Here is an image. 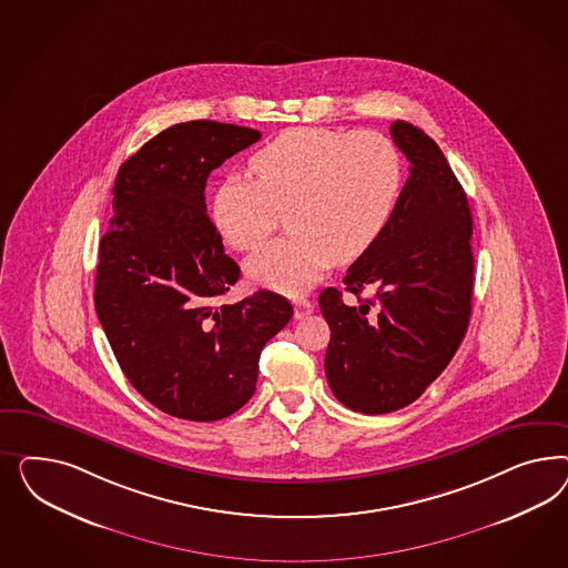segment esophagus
<instances>
[{
    "mask_svg": "<svg viewBox=\"0 0 568 568\" xmlns=\"http://www.w3.org/2000/svg\"><path fill=\"white\" fill-rule=\"evenodd\" d=\"M293 306H295V318H304V316L312 314V310H314V304L306 297H295Z\"/></svg>",
    "mask_w": 568,
    "mask_h": 568,
    "instance_id": "esophagus-1",
    "label": "esophagus"
}]
</instances>
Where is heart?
Returning a JSON list of instances; mask_svg holds the SVG:
<instances>
[{
  "instance_id": "obj_1",
  "label": "heart",
  "mask_w": 568,
  "mask_h": 568,
  "mask_svg": "<svg viewBox=\"0 0 568 568\" xmlns=\"http://www.w3.org/2000/svg\"><path fill=\"white\" fill-rule=\"evenodd\" d=\"M254 179L231 174L216 187L210 219L224 243L250 252L285 210L292 231L247 260V275L278 292L312 287L333 260L352 262L375 245L399 200L404 166L377 131L290 129L252 155Z\"/></svg>"
}]
</instances>
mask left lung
<instances>
[{"label": "left lung", "mask_w": 568, "mask_h": 568, "mask_svg": "<svg viewBox=\"0 0 568 568\" xmlns=\"http://www.w3.org/2000/svg\"><path fill=\"white\" fill-rule=\"evenodd\" d=\"M392 138L410 176L383 235L344 276L347 292L373 287L375 302L347 306L335 287L318 297L328 387L362 414L399 410L444 373L465 339L475 283L470 207L446 155L410 122H394Z\"/></svg>", "instance_id": "obj_1"}]
</instances>
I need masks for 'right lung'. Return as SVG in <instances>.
<instances>
[{"instance_id": "obj_1", "label": "right lung", "mask_w": 568, "mask_h": 568, "mask_svg": "<svg viewBox=\"0 0 568 568\" xmlns=\"http://www.w3.org/2000/svg\"><path fill=\"white\" fill-rule=\"evenodd\" d=\"M260 131L172 124L121 166L100 241L95 310L124 377L155 408L210 423L254 396L260 352L290 323L275 292L223 302L241 271L206 212V181Z\"/></svg>"}]
</instances>
